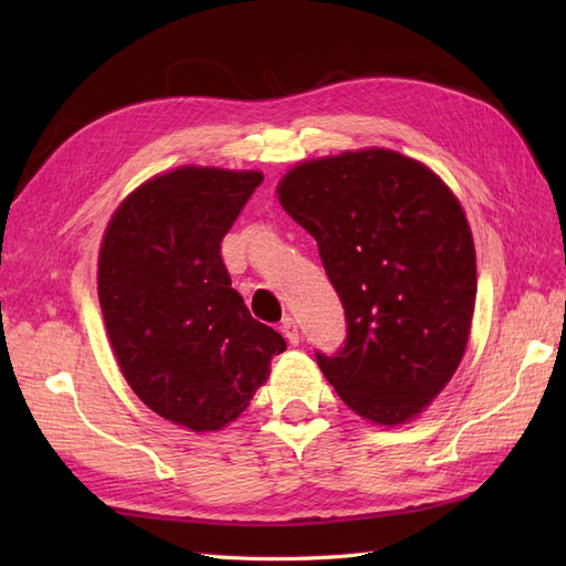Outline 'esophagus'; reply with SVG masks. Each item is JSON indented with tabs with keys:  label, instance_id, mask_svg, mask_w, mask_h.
Segmentation results:
<instances>
[{
	"label": "esophagus",
	"instance_id": "34e87169",
	"mask_svg": "<svg viewBox=\"0 0 566 566\" xmlns=\"http://www.w3.org/2000/svg\"><path fill=\"white\" fill-rule=\"evenodd\" d=\"M281 333L287 337V342L290 345H300V325H297V321L295 318H283V323H281Z\"/></svg>",
	"mask_w": 566,
	"mask_h": 566
}]
</instances>
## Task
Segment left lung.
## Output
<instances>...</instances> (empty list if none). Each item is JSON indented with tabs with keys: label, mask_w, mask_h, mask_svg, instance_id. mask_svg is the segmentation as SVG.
Segmentation results:
<instances>
[{
	"label": "left lung",
	"mask_w": 566,
	"mask_h": 566,
	"mask_svg": "<svg viewBox=\"0 0 566 566\" xmlns=\"http://www.w3.org/2000/svg\"><path fill=\"white\" fill-rule=\"evenodd\" d=\"M279 200L316 238L345 306V347L316 352L318 368L361 418H416L470 337L476 262L458 198L422 163L366 148L295 165Z\"/></svg>",
	"instance_id": "obj_1"
}]
</instances>
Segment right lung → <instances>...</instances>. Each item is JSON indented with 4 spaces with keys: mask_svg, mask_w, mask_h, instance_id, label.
<instances>
[{
    "mask_svg": "<svg viewBox=\"0 0 566 566\" xmlns=\"http://www.w3.org/2000/svg\"><path fill=\"white\" fill-rule=\"evenodd\" d=\"M262 172L186 165L115 210L98 252V302L125 380L150 410L217 432L250 406L285 339L231 287L221 241Z\"/></svg>",
    "mask_w": 566,
    "mask_h": 566,
    "instance_id": "obj_1",
    "label": "right lung"
}]
</instances>
